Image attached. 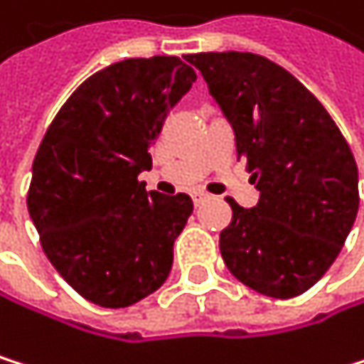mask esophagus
<instances>
[{"label": "esophagus", "mask_w": 364, "mask_h": 364, "mask_svg": "<svg viewBox=\"0 0 364 364\" xmlns=\"http://www.w3.org/2000/svg\"><path fill=\"white\" fill-rule=\"evenodd\" d=\"M205 198H207V194H203V192H194L192 194V200H194V205L198 207V205H203L205 203Z\"/></svg>", "instance_id": "34e87169"}]
</instances>
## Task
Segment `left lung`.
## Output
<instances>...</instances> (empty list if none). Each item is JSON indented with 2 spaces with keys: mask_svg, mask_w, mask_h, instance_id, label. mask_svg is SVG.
Segmentation results:
<instances>
[{
  "mask_svg": "<svg viewBox=\"0 0 364 364\" xmlns=\"http://www.w3.org/2000/svg\"><path fill=\"white\" fill-rule=\"evenodd\" d=\"M209 95L235 132L259 190L232 198L220 252L230 274L269 298L311 289L339 257L358 213V168L326 107L296 77L257 53H194Z\"/></svg>",
  "mask_w": 364,
  "mask_h": 364,
  "instance_id": "1",
  "label": "left lung"
}]
</instances>
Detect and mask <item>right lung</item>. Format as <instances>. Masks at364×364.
Returning a JSON list of instances; mask_svg holds the SVG:
<instances>
[{"label":"right lung","mask_w":364,"mask_h":364,"mask_svg":"<svg viewBox=\"0 0 364 364\" xmlns=\"http://www.w3.org/2000/svg\"><path fill=\"white\" fill-rule=\"evenodd\" d=\"M196 73L170 55L105 66L60 107L38 146L28 192L30 218L51 265L103 309L157 291L194 203L146 192L149 146Z\"/></svg>","instance_id":"obj_1"}]
</instances>
